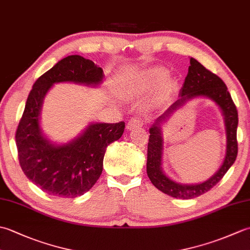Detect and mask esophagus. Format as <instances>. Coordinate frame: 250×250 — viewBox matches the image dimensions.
Returning <instances> with one entry per match:
<instances>
[{
    "label": "esophagus",
    "instance_id": "1",
    "mask_svg": "<svg viewBox=\"0 0 250 250\" xmlns=\"http://www.w3.org/2000/svg\"><path fill=\"white\" fill-rule=\"evenodd\" d=\"M144 125V120H143L141 117H132V118L128 121V125H126V128L128 130H133L136 128H141Z\"/></svg>",
    "mask_w": 250,
    "mask_h": 250
}]
</instances>
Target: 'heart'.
Here are the masks:
<instances>
[{
	"mask_svg": "<svg viewBox=\"0 0 250 250\" xmlns=\"http://www.w3.org/2000/svg\"><path fill=\"white\" fill-rule=\"evenodd\" d=\"M167 76L168 71L163 66H152L147 68L140 77L137 90L141 92H145L148 91V90L155 89L162 83L160 94L164 97V95H167L169 92V90L172 88V82L169 79H167Z\"/></svg>",
	"mask_w": 250,
	"mask_h": 250,
	"instance_id": "heart-1",
	"label": "heart"
}]
</instances>
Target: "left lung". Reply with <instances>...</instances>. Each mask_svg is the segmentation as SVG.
Returning <instances> with one entry per match:
<instances>
[{"label":"left lung","mask_w":250,"mask_h":250,"mask_svg":"<svg viewBox=\"0 0 250 250\" xmlns=\"http://www.w3.org/2000/svg\"><path fill=\"white\" fill-rule=\"evenodd\" d=\"M204 96L213 99L218 104L225 117L227 132V149L223 166L213 177L204 183L195 185L179 184L168 179L162 169L163 139L161 125L166 121L175 110L181 107L189 99ZM238 115L236 106L231 94L228 91L226 83L216 74L207 70L199 61L190 58V66L183 88L180 89L179 99L169 106L162 116L159 117L149 129V142L147 150V175L157 189L176 199H193L210 190L225 176L237 156L236 130Z\"/></svg>","instance_id":"8db88e82"}]
</instances>
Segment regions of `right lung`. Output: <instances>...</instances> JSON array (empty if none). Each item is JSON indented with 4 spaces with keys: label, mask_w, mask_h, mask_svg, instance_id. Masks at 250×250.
Instances as JSON below:
<instances>
[{
    "label": "right lung",
    "mask_w": 250,
    "mask_h": 250,
    "mask_svg": "<svg viewBox=\"0 0 250 250\" xmlns=\"http://www.w3.org/2000/svg\"><path fill=\"white\" fill-rule=\"evenodd\" d=\"M103 70L78 55L68 56L34 83L16 131L20 167L25 176L45 192L60 198H76L93 187L103 171L107 147L119 140L125 121L90 124L67 144L57 145L42 132L40 115L46 93L57 83L98 86Z\"/></svg>",
    "instance_id": "right-lung-1"
}]
</instances>
